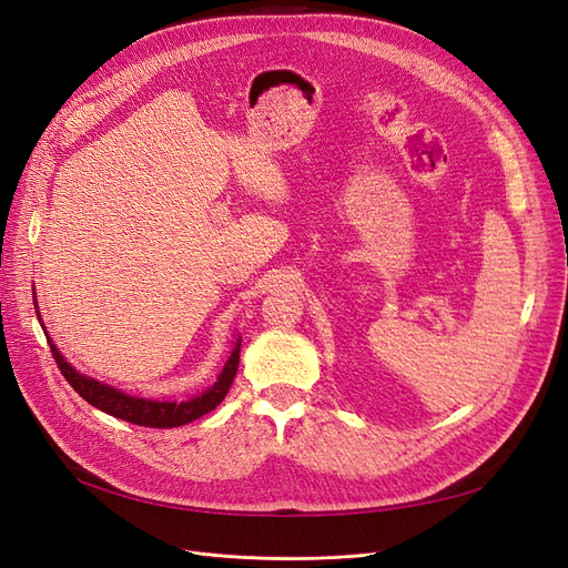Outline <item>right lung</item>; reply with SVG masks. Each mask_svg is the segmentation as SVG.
<instances>
[{
  "label": "right lung",
  "mask_w": 568,
  "mask_h": 568,
  "mask_svg": "<svg viewBox=\"0 0 568 568\" xmlns=\"http://www.w3.org/2000/svg\"><path fill=\"white\" fill-rule=\"evenodd\" d=\"M38 320H40V313H38ZM47 341H49L51 355H54L61 374L65 376V382L73 386V390H78V395H82V398L88 400L92 407L106 412V415H111V417H118V419L136 424V426H149V428H173V426H182V424L194 422L203 415H209L211 409H215L222 400H225V395H227V390L234 382V376H236L239 353H242V338H239L230 359L217 376V382L209 390H203L201 395H196V398H192V400L168 403V400L136 398V395L118 390L109 384H101V382L92 379V376L80 374L59 353V348L54 346V343H51L49 336H47Z\"/></svg>",
  "instance_id": "obj_1"
}]
</instances>
